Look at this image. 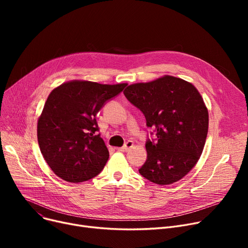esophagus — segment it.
Instances as JSON below:
<instances>
[{"label": "esophagus", "instance_id": "esophagus-1", "mask_svg": "<svg viewBox=\"0 0 248 248\" xmlns=\"http://www.w3.org/2000/svg\"><path fill=\"white\" fill-rule=\"evenodd\" d=\"M133 147H134L133 141L128 140V141L125 142V144L122 148H119V151H121V152H127L129 149H132Z\"/></svg>", "mask_w": 248, "mask_h": 248}]
</instances>
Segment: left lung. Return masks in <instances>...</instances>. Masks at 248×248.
<instances>
[{
	"label": "left lung",
	"instance_id": "obj_1",
	"mask_svg": "<svg viewBox=\"0 0 248 248\" xmlns=\"http://www.w3.org/2000/svg\"><path fill=\"white\" fill-rule=\"evenodd\" d=\"M124 94L155 133V140L146 141L148 157L140 174L158 185L185 177L200 159L208 133L209 117L199 91L181 78L165 75L128 85Z\"/></svg>",
	"mask_w": 248,
	"mask_h": 248
}]
</instances>
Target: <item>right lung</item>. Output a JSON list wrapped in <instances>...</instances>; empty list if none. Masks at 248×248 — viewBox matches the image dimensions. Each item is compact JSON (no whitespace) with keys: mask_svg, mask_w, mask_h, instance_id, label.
I'll use <instances>...</instances> for the list:
<instances>
[{"mask_svg":"<svg viewBox=\"0 0 248 248\" xmlns=\"http://www.w3.org/2000/svg\"><path fill=\"white\" fill-rule=\"evenodd\" d=\"M126 83L73 80L51 91L38 120L37 138L43 157L61 179L79 183L98 175L109 153L95 115Z\"/></svg>","mask_w":248,"mask_h":248,"instance_id":"1","label":"right lung"}]
</instances>
